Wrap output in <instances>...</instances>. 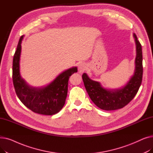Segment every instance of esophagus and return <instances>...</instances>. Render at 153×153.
Instances as JSON below:
<instances>
[{
    "label": "esophagus",
    "instance_id": "obj_1",
    "mask_svg": "<svg viewBox=\"0 0 153 153\" xmlns=\"http://www.w3.org/2000/svg\"><path fill=\"white\" fill-rule=\"evenodd\" d=\"M86 70V66L84 63H80L78 65V71L79 72L82 74L83 72Z\"/></svg>",
    "mask_w": 153,
    "mask_h": 153
}]
</instances>
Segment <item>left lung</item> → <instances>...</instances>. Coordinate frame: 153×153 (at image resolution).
I'll return each instance as SVG.
<instances>
[{"label": "left lung", "mask_w": 153, "mask_h": 153, "mask_svg": "<svg viewBox=\"0 0 153 153\" xmlns=\"http://www.w3.org/2000/svg\"><path fill=\"white\" fill-rule=\"evenodd\" d=\"M136 56L133 76L127 84L118 89H107L100 82L91 80L88 76L82 74L85 89L92 101L99 108L104 110H115L122 108L129 103L137 94L143 78V54L141 45L134 33Z\"/></svg>", "instance_id": "left-lung-1"}]
</instances>
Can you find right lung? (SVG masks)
Returning a JSON list of instances; mask_svg holds the SVG:
<instances>
[{"label":"right lung","mask_w":153,"mask_h":153,"mask_svg":"<svg viewBox=\"0 0 153 153\" xmlns=\"http://www.w3.org/2000/svg\"><path fill=\"white\" fill-rule=\"evenodd\" d=\"M22 36L13 56L12 66V79L15 91L20 101L35 113L52 115L62 109L68 94L69 77L77 72L73 67L62 72L50 84L43 87H31L22 78L20 73V58Z\"/></svg>","instance_id":"obj_1"}]
</instances>
